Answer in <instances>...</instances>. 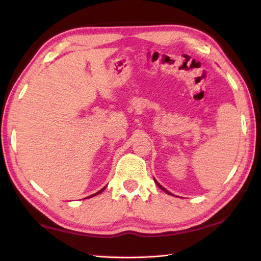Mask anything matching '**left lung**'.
<instances>
[{"instance_id":"obj_1","label":"left lung","mask_w":261,"mask_h":261,"mask_svg":"<svg viewBox=\"0 0 261 261\" xmlns=\"http://www.w3.org/2000/svg\"><path fill=\"white\" fill-rule=\"evenodd\" d=\"M155 183H156V185H158V187H159V188H160V189H161V190H163V191H165V192H167V193H168V194H171V193H170V192H169V191H167V190H166V189H165V188H163V187H162V185H160V184H159V183H158V182H156V180H155Z\"/></svg>"}]
</instances>
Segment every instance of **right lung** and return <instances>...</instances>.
Returning a JSON list of instances; mask_svg holds the SVG:
<instances>
[{"instance_id": "1", "label": "right lung", "mask_w": 261, "mask_h": 261, "mask_svg": "<svg viewBox=\"0 0 261 261\" xmlns=\"http://www.w3.org/2000/svg\"><path fill=\"white\" fill-rule=\"evenodd\" d=\"M105 189H106V187H105L103 189H101V190H100V191H98V192H96V193H94V194H92V196H90V197H87V198H91V197H94V196H96V194H99V193H101V192H102Z\"/></svg>"}]
</instances>
